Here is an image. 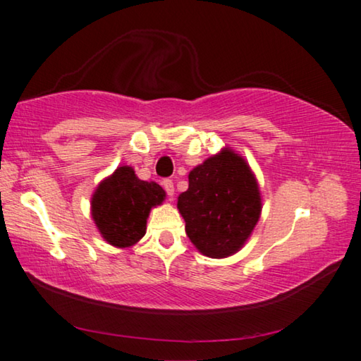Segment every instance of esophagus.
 <instances>
[{
	"label": "esophagus",
	"instance_id": "esophagus-1",
	"mask_svg": "<svg viewBox=\"0 0 361 361\" xmlns=\"http://www.w3.org/2000/svg\"><path fill=\"white\" fill-rule=\"evenodd\" d=\"M162 186H164V189H166L170 197H173V194H175L173 181H172V180H164V181H162Z\"/></svg>",
	"mask_w": 361,
	"mask_h": 361
}]
</instances>
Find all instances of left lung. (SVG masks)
<instances>
[{
    "label": "left lung",
    "mask_w": 361,
    "mask_h": 361,
    "mask_svg": "<svg viewBox=\"0 0 361 361\" xmlns=\"http://www.w3.org/2000/svg\"><path fill=\"white\" fill-rule=\"evenodd\" d=\"M178 195L180 215L192 245L209 258H228L245 245L259 221L258 180L239 152L226 146L189 172Z\"/></svg>",
    "instance_id": "8db88e82"
}]
</instances>
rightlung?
Wrapping results in <instances>:
<instances>
[{
  "label": "right lung",
  "mask_w": 361,
  "mask_h": 361,
  "mask_svg": "<svg viewBox=\"0 0 361 361\" xmlns=\"http://www.w3.org/2000/svg\"><path fill=\"white\" fill-rule=\"evenodd\" d=\"M156 181H143L130 166L103 178L90 197V215L100 235L116 248H130L146 234L149 212L166 200Z\"/></svg>",
  "instance_id": "right-lung-1"
}]
</instances>
